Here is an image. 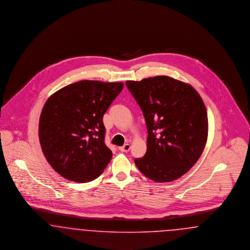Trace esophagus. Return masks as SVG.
<instances>
[{"label":"esophagus","mask_w":250,"mask_h":250,"mask_svg":"<svg viewBox=\"0 0 250 250\" xmlns=\"http://www.w3.org/2000/svg\"><path fill=\"white\" fill-rule=\"evenodd\" d=\"M130 146L129 144H126V145H124L123 146H120L119 147V149H120V151L121 152H128L129 150H130Z\"/></svg>","instance_id":"obj_1"}]
</instances>
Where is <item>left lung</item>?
Segmentation results:
<instances>
[{"instance_id": "8db88e82", "label": "left lung", "mask_w": 250, "mask_h": 250, "mask_svg": "<svg viewBox=\"0 0 250 250\" xmlns=\"http://www.w3.org/2000/svg\"><path fill=\"white\" fill-rule=\"evenodd\" d=\"M147 128L146 152L134 163L156 182L181 177L197 163L208 134L206 105L195 88L166 76L126 81Z\"/></svg>"}]
</instances>
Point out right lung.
<instances>
[{"label": "right lung", "instance_id": "1", "mask_svg": "<svg viewBox=\"0 0 250 250\" xmlns=\"http://www.w3.org/2000/svg\"><path fill=\"white\" fill-rule=\"evenodd\" d=\"M123 83L81 80L47 99L39 120V141L58 174L78 183L96 179L112 159L103 117Z\"/></svg>", "mask_w": 250, "mask_h": 250}]
</instances>
